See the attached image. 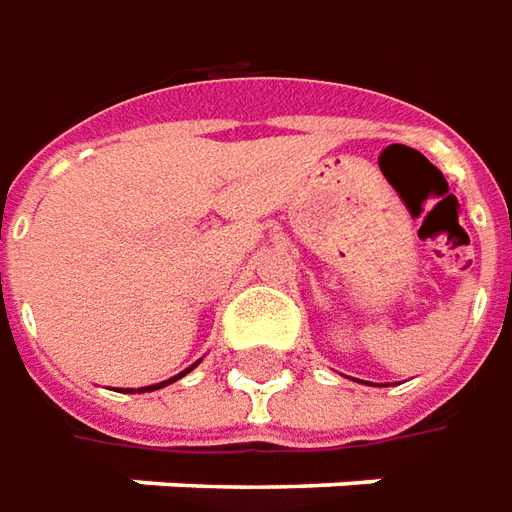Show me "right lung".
I'll use <instances>...</instances> for the list:
<instances>
[{
	"instance_id": "1",
	"label": "right lung",
	"mask_w": 512,
	"mask_h": 512,
	"mask_svg": "<svg viewBox=\"0 0 512 512\" xmlns=\"http://www.w3.org/2000/svg\"><path fill=\"white\" fill-rule=\"evenodd\" d=\"M197 365V362H195ZM195 365H192V368H195ZM192 368H186L183 370V373H178V376H172V379H167V382H161V384H150V387H142V390H139V393H147V390H161V387H167V384H172V382H178V379H181V376H186V373H189V370ZM128 393H133V390H128Z\"/></svg>"
}]
</instances>
